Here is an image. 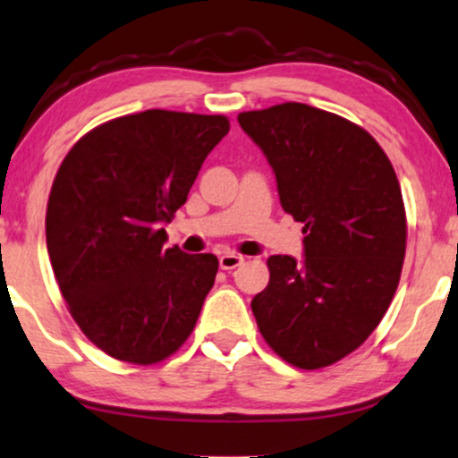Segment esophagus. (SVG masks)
<instances>
[{"mask_svg":"<svg viewBox=\"0 0 458 458\" xmlns=\"http://www.w3.org/2000/svg\"><path fill=\"white\" fill-rule=\"evenodd\" d=\"M218 263H221V269L231 271V269H235V267H240L243 263V257H242V254H235V252H227V254H223L221 259H218Z\"/></svg>","mask_w":458,"mask_h":458,"instance_id":"esophagus-1","label":"esophagus"}]
</instances>
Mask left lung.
<instances>
[{"label": "left lung", "instance_id": "left-lung-1", "mask_svg": "<svg viewBox=\"0 0 458 458\" xmlns=\"http://www.w3.org/2000/svg\"><path fill=\"white\" fill-rule=\"evenodd\" d=\"M277 181L282 208L305 225V259L267 260L252 299L273 352L318 370L355 352L381 322L406 254V210L389 157L364 128L302 103L237 115Z\"/></svg>", "mask_w": 458, "mask_h": 458}]
</instances>
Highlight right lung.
Here are the masks:
<instances>
[{"instance_id": "1", "label": "right lung", "mask_w": 458, "mask_h": 458, "mask_svg": "<svg viewBox=\"0 0 458 458\" xmlns=\"http://www.w3.org/2000/svg\"><path fill=\"white\" fill-rule=\"evenodd\" d=\"M227 132L225 115L149 109L90 130L63 159L47 254L71 316L111 358L157 364L195 328L218 259L165 248L164 223Z\"/></svg>"}]
</instances>
